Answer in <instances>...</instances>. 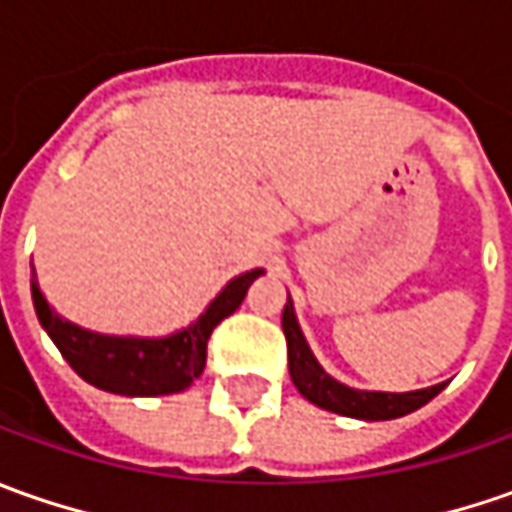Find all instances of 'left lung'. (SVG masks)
<instances>
[{"label": "left lung", "instance_id": "8db88e82", "mask_svg": "<svg viewBox=\"0 0 512 512\" xmlns=\"http://www.w3.org/2000/svg\"><path fill=\"white\" fill-rule=\"evenodd\" d=\"M283 334H286V348H289V374L291 382L297 385V391L303 397L334 411V414L354 416V419H397L428 405L448 382H439L433 388H422V391H408V394H379V391H354V388H345L337 379H331L317 365L314 354L309 351V345L303 340V331L294 320V309H291V300L283 309Z\"/></svg>", "mask_w": 512, "mask_h": 512}]
</instances>
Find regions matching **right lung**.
Instances as JSON below:
<instances>
[{
  "label": "right lung",
  "instance_id": "obj_1",
  "mask_svg": "<svg viewBox=\"0 0 512 512\" xmlns=\"http://www.w3.org/2000/svg\"><path fill=\"white\" fill-rule=\"evenodd\" d=\"M260 274L263 272L255 269L235 277L192 326L164 340H133V337H107V334L84 331L62 320L47 306V300L36 286V274L30 291H33L39 323L81 379L121 397H164L184 391L192 385V379L201 377L212 331L238 309L249 286Z\"/></svg>",
  "mask_w": 512,
  "mask_h": 512
}]
</instances>
